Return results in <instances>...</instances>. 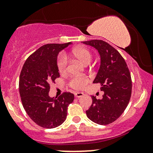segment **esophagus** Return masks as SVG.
<instances>
[{"label": "esophagus", "instance_id": "esophagus-1", "mask_svg": "<svg viewBox=\"0 0 153 153\" xmlns=\"http://www.w3.org/2000/svg\"><path fill=\"white\" fill-rule=\"evenodd\" d=\"M83 95H84V94H83V93H81V92H77V93H74L75 97H82Z\"/></svg>", "mask_w": 153, "mask_h": 153}]
</instances>
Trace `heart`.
<instances>
[{
    "label": "heart",
    "mask_w": 153,
    "mask_h": 153,
    "mask_svg": "<svg viewBox=\"0 0 153 153\" xmlns=\"http://www.w3.org/2000/svg\"><path fill=\"white\" fill-rule=\"evenodd\" d=\"M71 56L80 61L81 63L87 65L91 62L93 56L90 50L86 47H78L72 50ZM68 58L63 53H60L57 58L58 70L60 74H66L68 70ZM88 82V79L84 76H73L69 81V85L71 88L75 90H81L84 88Z\"/></svg>",
    "instance_id": "1"
}]
</instances>
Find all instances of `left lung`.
<instances>
[{
  "label": "left lung",
  "instance_id": "1",
  "mask_svg": "<svg viewBox=\"0 0 153 153\" xmlns=\"http://www.w3.org/2000/svg\"><path fill=\"white\" fill-rule=\"evenodd\" d=\"M83 43L94 47L100 53L101 65L93 83H100L104 92L102 100L92 96L93 102L86 115L97 124H110L122 115L129 104L132 88L130 72L123 56L108 43L101 39Z\"/></svg>",
  "mask_w": 153,
  "mask_h": 153
}]
</instances>
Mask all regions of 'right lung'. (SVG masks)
Masks as SVG:
<instances>
[{
	"instance_id": "obj_1",
	"label": "right lung",
	"mask_w": 153,
	"mask_h": 153,
	"mask_svg": "<svg viewBox=\"0 0 153 153\" xmlns=\"http://www.w3.org/2000/svg\"><path fill=\"white\" fill-rule=\"evenodd\" d=\"M70 44L43 45L27 58L21 71L19 88L23 106L31 120L44 128L61 125L74 100V94L69 92L56 98L49 96L50 85L60 76L57 56Z\"/></svg>"
}]
</instances>
